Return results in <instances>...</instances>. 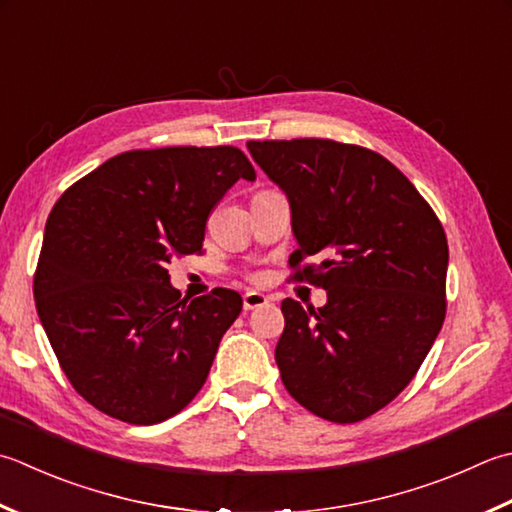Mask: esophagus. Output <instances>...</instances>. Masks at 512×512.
<instances>
[{
    "instance_id": "obj_1",
    "label": "esophagus",
    "mask_w": 512,
    "mask_h": 512,
    "mask_svg": "<svg viewBox=\"0 0 512 512\" xmlns=\"http://www.w3.org/2000/svg\"><path fill=\"white\" fill-rule=\"evenodd\" d=\"M268 302V297L257 293V290H248V293L244 295V310H253V308H259L264 306Z\"/></svg>"
}]
</instances>
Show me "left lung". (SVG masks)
<instances>
[{
	"label": "left lung",
	"instance_id": "1",
	"mask_svg": "<svg viewBox=\"0 0 512 512\" xmlns=\"http://www.w3.org/2000/svg\"><path fill=\"white\" fill-rule=\"evenodd\" d=\"M248 150L290 202L299 244L290 279L328 295L317 310L282 302V382L313 415L362 422L410 384L442 330V222L375 150L317 137L248 142Z\"/></svg>",
	"mask_w": 512,
	"mask_h": 512
}]
</instances>
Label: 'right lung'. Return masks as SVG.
Returning a JSON list of instances; mask_svg holds the SVG:
<instances>
[{
    "instance_id": "right-lung-1",
    "label": "right lung",
    "mask_w": 512,
    "mask_h": 512,
    "mask_svg": "<svg viewBox=\"0 0 512 512\" xmlns=\"http://www.w3.org/2000/svg\"><path fill=\"white\" fill-rule=\"evenodd\" d=\"M255 168L235 146H166L110 157L57 199L35 270V306L68 382L108 417L150 426L204 386L242 297L193 302L170 257L202 253L208 215Z\"/></svg>"
}]
</instances>
